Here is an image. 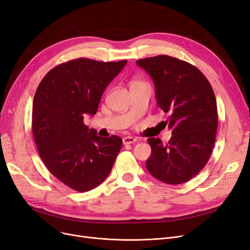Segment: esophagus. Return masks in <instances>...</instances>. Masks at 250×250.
Here are the masks:
<instances>
[{
    "label": "esophagus",
    "instance_id": "esophagus-1",
    "mask_svg": "<svg viewBox=\"0 0 250 250\" xmlns=\"http://www.w3.org/2000/svg\"><path fill=\"white\" fill-rule=\"evenodd\" d=\"M136 141H137V139H136V138H134V137H125L124 139H123V142H124L125 145L133 144V143H135Z\"/></svg>",
    "mask_w": 250,
    "mask_h": 250
}]
</instances>
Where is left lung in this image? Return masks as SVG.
I'll return each instance as SVG.
<instances>
[{"label":"left lung","instance_id":"left-lung-1","mask_svg":"<svg viewBox=\"0 0 250 250\" xmlns=\"http://www.w3.org/2000/svg\"><path fill=\"white\" fill-rule=\"evenodd\" d=\"M149 74L156 104L169 113L172 138L166 144L148 138L151 154L146 168L168 184L188 181L205 167L213 149L218 125L217 105L209 81L197 67L169 55L136 62Z\"/></svg>","mask_w":250,"mask_h":250}]
</instances>
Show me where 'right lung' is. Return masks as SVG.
<instances>
[{"label":"right lung","mask_w":250,"mask_h":250,"mask_svg":"<svg viewBox=\"0 0 250 250\" xmlns=\"http://www.w3.org/2000/svg\"><path fill=\"white\" fill-rule=\"evenodd\" d=\"M126 60L76 59L50 70L36 90L32 130L46 168L64 186L88 191L103 182L122 148L118 136L102 138L83 123Z\"/></svg>","instance_id":"obj_1"}]
</instances>
